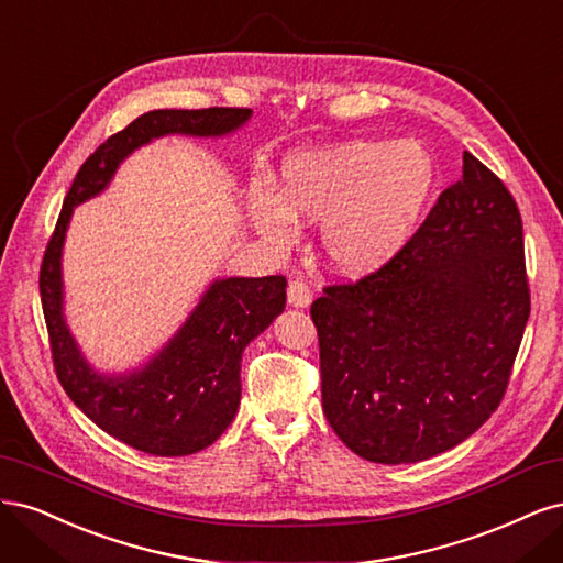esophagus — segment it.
Segmentation results:
<instances>
[{"mask_svg":"<svg viewBox=\"0 0 563 563\" xmlns=\"http://www.w3.org/2000/svg\"><path fill=\"white\" fill-rule=\"evenodd\" d=\"M311 299H313L311 287H308L301 278L289 280V285H287V301L289 303L297 308H306L308 303H311Z\"/></svg>","mask_w":563,"mask_h":563,"instance_id":"1","label":"esophagus"}]
</instances>
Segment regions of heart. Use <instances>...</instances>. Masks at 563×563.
<instances>
[{
  "instance_id": "b5f03b06",
  "label": "heart",
  "mask_w": 563,
  "mask_h": 563,
  "mask_svg": "<svg viewBox=\"0 0 563 563\" xmlns=\"http://www.w3.org/2000/svg\"><path fill=\"white\" fill-rule=\"evenodd\" d=\"M421 140H355L285 161L280 194L255 187L250 212L271 243L287 247L297 217L322 222L324 255L346 274H367L400 250L434 187Z\"/></svg>"
}]
</instances>
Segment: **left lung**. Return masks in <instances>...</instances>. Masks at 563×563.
I'll use <instances>...</instances> for the list:
<instances>
[{
	"instance_id": "8db88e82",
	"label": "left lung",
	"mask_w": 563,
	"mask_h": 563,
	"mask_svg": "<svg viewBox=\"0 0 563 563\" xmlns=\"http://www.w3.org/2000/svg\"><path fill=\"white\" fill-rule=\"evenodd\" d=\"M311 303L322 411L372 463H419L467 440L510 384L531 313L521 214L463 152V175L395 255Z\"/></svg>"
}]
</instances>
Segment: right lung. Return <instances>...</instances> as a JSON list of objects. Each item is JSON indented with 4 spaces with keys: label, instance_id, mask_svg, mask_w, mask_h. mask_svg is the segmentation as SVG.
<instances>
[{
    "label": "right lung",
    "instance_id": "obj_1",
    "mask_svg": "<svg viewBox=\"0 0 563 563\" xmlns=\"http://www.w3.org/2000/svg\"><path fill=\"white\" fill-rule=\"evenodd\" d=\"M252 110H154L107 137L71 183L40 271V295L53 369L60 386L107 434L154 456H187L210 446L241 405V357L285 308V276L214 280L168 346L129 376H100L86 365L63 320L60 252L71 208L100 194L133 150L168 133L224 135Z\"/></svg>",
    "mask_w": 563,
    "mask_h": 563
}]
</instances>
